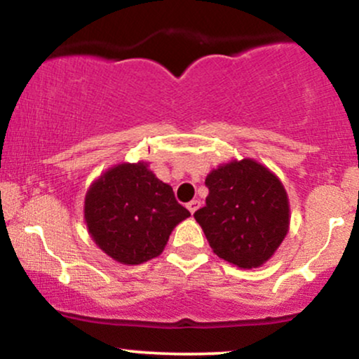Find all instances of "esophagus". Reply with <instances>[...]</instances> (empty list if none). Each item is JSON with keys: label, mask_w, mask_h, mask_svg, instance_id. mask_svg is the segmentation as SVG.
<instances>
[{"label": "esophagus", "mask_w": 359, "mask_h": 359, "mask_svg": "<svg viewBox=\"0 0 359 359\" xmlns=\"http://www.w3.org/2000/svg\"><path fill=\"white\" fill-rule=\"evenodd\" d=\"M199 205H201V201L194 199V201H191V203L187 204V209H189V211H191V214H194V212L197 211V209H199Z\"/></svg>", "instance_id": "esophagus-1"}]
</instances>
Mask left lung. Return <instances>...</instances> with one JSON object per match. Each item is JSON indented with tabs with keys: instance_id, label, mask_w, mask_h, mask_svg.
Returning a JSON list of instances; mask_svg holds the SVG:
<instances>
[{
	"instance_id": "obj_1",
	"label": "left lung",
	"mask_w": 359,
	"mask_h": 359,
	"mask_svg": "<svg viewBox=\"0 0 359 359\" xmlns=\"http://www.w3.org/2000/svg\"><path fill=\"white\" fill-rule=\"evenodd\" d=\"M209 194L194 217L217 257L240 269H258L273 257L290 224L283 184L253 158L231 160L205 177Z\"/></svg>"
}]
</instances>
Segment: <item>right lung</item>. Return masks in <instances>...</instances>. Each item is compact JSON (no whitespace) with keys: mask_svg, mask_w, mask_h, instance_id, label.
Masks as SVG:
<instances>
[{"mask_svg":"<svg viewBox=\"0 0 359 359\" xmlns=\"http://www.w3.org/2000/svg\"><path fill=\"white\" fill-rule=\"evenodd\" d=\"M191 212L147 162L118 163L89 185L84 199L88 231L114 262L140 265L158 257L168 236Z\"/></svg>","mask_w":359,"mask_h":359,"instance_id":"right-lung-1","label":"right lung"}]
</instances>
